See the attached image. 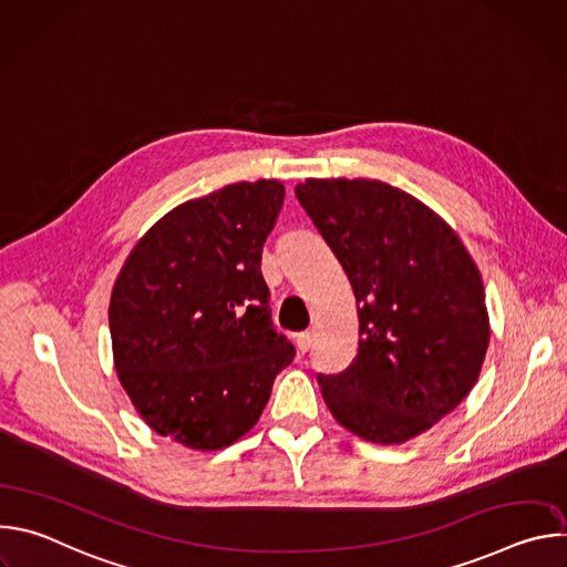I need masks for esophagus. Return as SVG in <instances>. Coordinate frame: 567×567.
Instances as JSON below:
<instances>
[{"label": "esophagus", "mask_w": 567, "mask_h": 567, "mask_svg": "<svg viewBox=\"0 0 567 567\" xmlns=\"http://www.w3.org/2000/svg\"><path fill=\"white\" fill-rule=\"evenodd\" d=\"M296 348L305 354L311 348V332H300L296 334Z\"/></svg>", "instance_id": "34e87169"}]
</instances>
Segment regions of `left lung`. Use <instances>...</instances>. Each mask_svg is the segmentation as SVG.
Here are the masks:
<instances>
[{"instance_id": "8db88e82", "label": "left lung", "mask_w": 567, "mask_h": 567, "mask_svg": "<svg viewBox=\"0 0 567 567\" xmlns=\"http://www.w3.org/2000/svg\"><path fill=\"white\" fill-rule=\"evenodd\" d=\"M296 197L357 298L354 361L318 374L330 413L374 444L426 433L471 392L489 348L477 265L433 208L390 184L305 179Z\"/></svg>"}]
</instances>
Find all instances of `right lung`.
<instances>
[{
	"mask_svg": "<svg viewBox=\"0 0 567 567\" xmlns=\"http://www.w3.org/2000/svg\"><path fill=\"white\" fill-rule=\"evenodd\" d=\"M285 186L239 182L161 217L110 300L114 368L158 435L217 451L249 433L293 346L271 328L262 247Z\"/></svg>",
	"mask_w": 567,
	"mask_h": 567,
	"instance_id": "obj_1",
	"label": "right lung"
}]
</instances>
